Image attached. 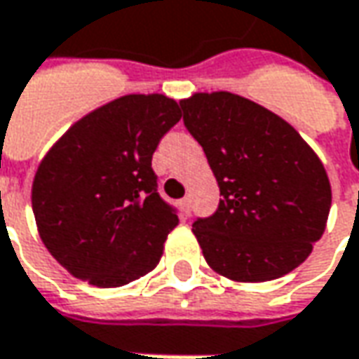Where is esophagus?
Returning a JSON list of instances; mask_svg holds the SVG:
<instances>
[{
	"instance_id": "obj_1",
	"label": "esophagus",
	"mask_w": 359,
	"mask_h": 359,
	"mask_svg": "<svg viewBox=\"0 0 359 359\" xmlns=\"http://www.w3.org/2000/svg\"><path fill=\"white\" fill-rule=\"evenodd\" d=\"M179 204H180L182 215H184V217H189V215H191V198H189V196H184Z\"/></svg>"
}]
</instances>
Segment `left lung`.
Masks as SVG:
<instances>
[{"mask_svg":"<svg viewBox=\"0 0 359 359\" xmlns=\"http://www.w3.org/2000/svg\"><path fill=\"white\" fill-rule=\"evenodd\" d=\"M180 109L222 196L215 215L192 224L208 266L236 282L292 272L326 229L332 189L322 161L284 118L238 95L196 93Z\"/></svg>","mask_w":359,"mask_h":359,"instance_id":"left-lung-1","label":"left lung"}]
</instances>
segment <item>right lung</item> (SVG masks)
<instances>
[{"instance_id": "add662e5", "label": "right lung", "mask_w": 359, "mask_h": 359, "mask_svg": "<svg viewBox=\"0 0 359 359\" xmlns=\"http://www.w3.org/2000/svg\"><path fill=\"white\" fill-rule=\"evenodd\" d=\"M180 117L165 95H125L77 121L45 155L33 215L47 250L75 278L117 288L158 264L179 217L151 163Z\"/></svg>"}]
</instances>
